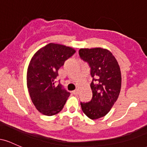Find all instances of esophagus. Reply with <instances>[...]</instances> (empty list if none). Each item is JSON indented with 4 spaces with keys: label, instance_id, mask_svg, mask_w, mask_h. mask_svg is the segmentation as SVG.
I'll list each match as a JSON object with an SVG mask.
<instances>
[{
    "label": "esophagus",
    "instance_id": "obj_1",
    "mask_svg": "<svg viewBox=\"0 0 147 147\" xmlns=\"http://www.w3.org/2000/svg\"><path fill=\"white\" fill-rule=\"evenodd\" d=\"M72 94H74V95H77V93H78V90H75L72 91Z\"/></svg>",
    "mask_w": 147,
    "mask_h": 147
}]
</instances>
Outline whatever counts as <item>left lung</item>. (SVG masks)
Returning a JSON list of instances; mask_svg holds the SVG:
<instances>
[{"mask_svg": "<svg viewBox=\"0 0 147 147\" xmlns=\"http://www.w3.org/2000/svg\"><path fill=\"white\" fill-rule=\"evenodd\" d=\"M79 56L88 63L93 78L90 84L92 98L81 102L82 111L91 119L105 116L116 102L122 86L119 65L115 57L107 49L81 48Z\"/></svg>", "mask_w": 147, "mask_h": 147, "instance_id": "8db88e82", "label": "left lung"}]
</instances>
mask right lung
<instances>
[{"label": "right lung", "instance_id": "right-lung-1", "mask_svg": "<svg viewBox=\"0 0 147 147\" xmlns=\"http://www.w3.org/2000/svg\"><path fill=\"white\" fill-rule=\"evenodd\" d=\"M75 49L50 43L40 48L30 60L27 71V86L36 109L47 116L55 115L63 109L70 92L55 86L58 70L75 53Z\"/></svg>", "mask_w": 147, "mask_h": 147}]
</instances>
